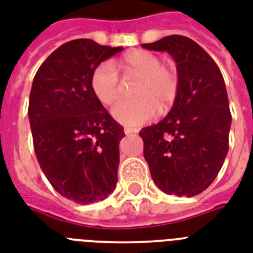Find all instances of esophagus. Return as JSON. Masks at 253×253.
Instances as JSON below:
<instances>
[{"instance_id": "esophagus-1", "label": "esophagus", "mask_w": 253, "mask_h": 253, "mask_svg": "<svg viewBox=\"0 0 253 253\" xmlns=\"http://www.w3.org/2000/svg\"><path fill=\"white\" fill-rule=\"evenodd\" d=\"M124 132H125V134H132V133H137L138 130H137V129H133V128H124Z\"/></svg>"}]
</instances>
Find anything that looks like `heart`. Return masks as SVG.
Returning a JSON list of instances; mask_svg holds the SVG:
<instances>
[{"label":"heart","instance_id":"obj_1","mask_svg":"<svg viewBox=\"0 0 253 253\" xmlns=\"http://www.w3.org/2000/svg\"><path fill=\"white\" fill-rule=\"evenodd\" d=\"M125 75L140 76L134 87L137 97L123 100L112 115L126 126H140L153 119L158 109L165 111L173 104L179 91V76L175 67L162 64L160 56L146 50L128 52L120 60ZM91 85L96 97L104 105H113L120 99L123 85L116 68L111 62L97 66L92 74Z\"/></svg>","mask_w":253,"mask_h":253}]
</instances>
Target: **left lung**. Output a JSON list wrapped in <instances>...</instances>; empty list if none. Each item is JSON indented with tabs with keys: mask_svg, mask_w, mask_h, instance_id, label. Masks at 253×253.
Segmentation results:
<instances>
[{
	"mask_svg": "<svg viewBox=\"0 0 253 253\" xmlns=\"http://www.w3.org/2000/svg\"><path fill=\"white\" fill-rule=\"evenodd\" d=\"M142 47L169 52L179 76L168 116L140 130L144 157L158 189L194 197L212 183L228 152L231 112L224 79L214 59L187 37L169 35Z\"/></svg>",
	"mask_w": 253,
	"mask_h": 253,
	"instance_id": "obj_1",
	"label": "left lung"
}]
</instances>
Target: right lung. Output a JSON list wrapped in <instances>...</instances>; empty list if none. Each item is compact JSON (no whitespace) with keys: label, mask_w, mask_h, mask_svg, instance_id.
I'll use <instances>...</instances> for the list:
<instances>
[{"label":"right lung","mask_w":253,"mask_h":253,"mask_svg":"<svg viewBox=\"0 0 253 253\" xmlns=\"http://www.w3.org/2000/svg\"><path fill=\"white\" fill-rule=\"evenodd\" d=\"M123 47L75 39L51 52L35 74L29 100L37 160L52 187L70 201H103L117 183L124 128L93 93L92 74Z\"/></svg>","instance_id":"1"}]
</instances>
